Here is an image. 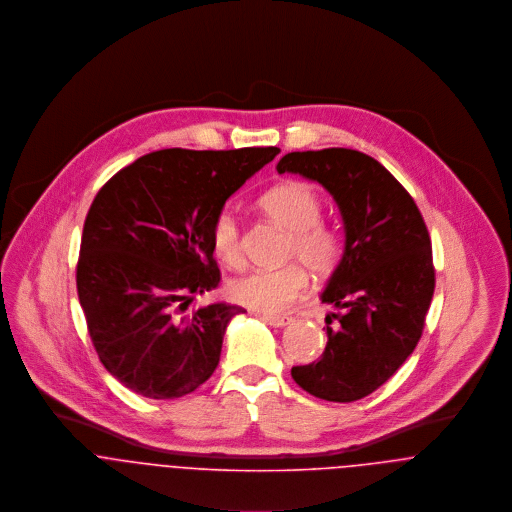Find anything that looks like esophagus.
<instances>
[{
	"instance_id": "34e87169",
	"label": "esophagus",
	"mask_w": 512,
	"mask_h": 512,
	"mask_svg": "<svg viewBox=\"0 0 512 512\" xmlns=\"http://www.w3.org/2000/svg\"><path fill=\"white\" fill-rule=\"evenodd\" d=\"M260 319H262L264 323L272 325V327H286V325L292 323V317H290V315H266V313H262Z\"/></svg>"
}]
</instances>
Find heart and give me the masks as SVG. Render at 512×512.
Returning <instances> with one entry per match:
<instances>
[{
	"mask_svg": "<svg viewBox=\"0 0 512 512\" xmlns=\"http://www.w3.org/2000/svg\"><path fill=\"white\" fill-rule=\"evenodd\" d=\"M260 209L290 232L286 258L299 260L278 270H254L228 284L232 301L276 315L286 311L307 290V268L315 276L333 274L345 258L347 236L339 222L323 219V201L305 181L288 179L270 187L260 199ZM211 246L226 266L244 262L240 224L230 211H220L211 222Z\"/></svg>",
	"mask_w": 512,
	"mask_h": 512,
	"instance_id": "1",
	"label": "heart"
}]
</instances>
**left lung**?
Returning a JSON list of instances; mask_svg holds the SVG:
<instances>
[{"instance_id": "1", "label": "left lung", "mask_w": 512, "mask_h": 512, "mask_svg": "<svg viewBox=\"0 0 512 512\" xmlns=\"http://www.w3.org/2000/svg\"><path fill=\"white\" fill-rule=\"evenodd\" d=\"M286 171L333 195L347 236L345 258L321 295L339 309V327L327 325L321 359L293 366V380L315 398L355 402L404 365L422 337L436 288L430 232L398 179L357 149L292 151L278 163V173Z\"/></svg>"}]
</instances>
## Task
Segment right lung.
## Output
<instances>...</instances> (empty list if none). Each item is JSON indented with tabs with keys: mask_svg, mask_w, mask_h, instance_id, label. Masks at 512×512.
I'll use <instances>...</instances> for the list:
<instances>
[{
	"mask_svg": "<svg viewBox=\"0 0 512 512\" xmlns=\"http://www.w3.org/2000/svg\"><path fill=\"white\" fill-rule=\"evenodd\" d=\"M278 147L142 155L110 177L82 228L76 290L104 368L153 400L197 390L219 366L240 305L189 311L195 293L219 288L211 222Z\"/></svg>",
	"mask_w": 512,
	"mask_h": 512,
	"instance_id": "add662e5",
	"label": "right lung"
}]
</instances>
